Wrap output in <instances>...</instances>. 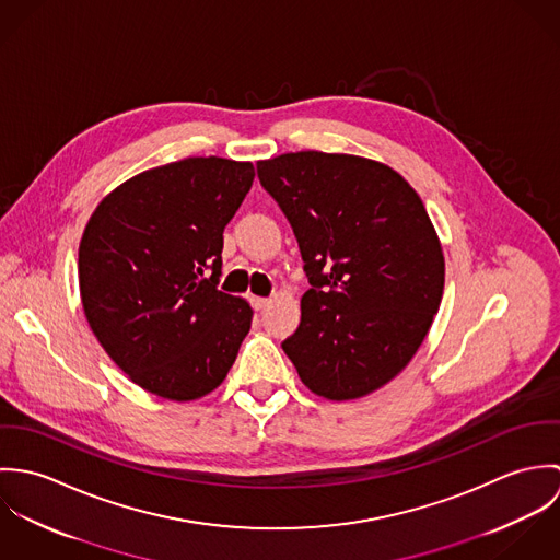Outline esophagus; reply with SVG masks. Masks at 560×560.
Listing matches in <instances>:
<instances>
[{
    "label": "esophagus",
    "instance_id": "obj_1",
    "mask_svg": "<svg viewBox=\"0 0 560 560\" xmlns=\"http://www.w3.org/2000/svg\"><path fill=\"white\" fill-rule=\"evenodd\" d=\"M249 302H252L254 311H265L271 304V300H267V298H249Z\"/></svg>",
    "mask_w": 560,
    "mask_h": 560
}]
</instances>
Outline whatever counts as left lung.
<instances>
[{
  "label": "left lung",
  "mask_w": 560,
  "mask_h": 560,
  "mask_svg": "<svg viewBox=\"0 0 560 560\" xmlns=\"http://www.w3.org/2000/svg\"><path fill=\"white\" fill-rule=\"evenodd\" d=\"M311 289L282 342L323 399L366 397L416 355L444 293V254L413 187L380 161L300 151L256 163Z\"/></svg>",
  "instance_id": "1"
}]
</instances>
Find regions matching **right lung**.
I'll list each match as a JSON object with an SVG mask.
<instances>
[{
    "label": "right lung",
    "mask_w": 560,
    "mask_h": 560,
    "mask_svg": "<svg viewBox=\"0 0 560 560\" xmlns=\"http://www.w3.org/2000/svg\"><path fill=\"white\" fill-rule=\"evenodd\" d=\"M252 180L249 161H172L118 185L85 224V319L116 366L161 399L213 393L249 331V304L218 282L224 229Z\"/></svg>",
    "instance_id": "obj_1"
}]
</instances>
